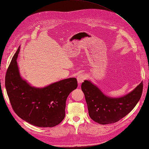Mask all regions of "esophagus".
I'll return each mask as SVG.
<instances>
[{
	"label": "esophagus",
	"mask_w": 149,
	"mask_h": 149,
	"mask_svg": "<svg viewBox=\"0 0 149 149\" xmlns=\"http://www.w3.org/2000/svg\"><path fill=\"white\" fill-rule=\"evenodd\" d=\"M85 79V76L83 74H81L77 76V80H78V85L79 86L81 84Z\"/></svg>",
	"instance_id": "34e87169"
}]
</instances>
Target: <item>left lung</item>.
<instances>
[{
  "label": "left lung",
  "instance_id": "1",
  "mask_svg": "<svg viewBox=\"0 0 149 149\" xmlns=\"http://www.w3.org/2000/svg\"><path fill=\"white\" fill-rule=\"evenodd\" d=\"M89 117L101 124L116 123L131 111L141 97L143 83L133 91L120 97L106 96L96 85L85 80L81 84Z\"/></svg>",
  "mask_w": 149,
  "mask_h": 149
}]
</instances>
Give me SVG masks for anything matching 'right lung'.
Wrapping results in <instances>:
<instances>
[{"instance_id":"obj_1","label":"right lung","mask_w":149,"mask_h":149,"mask_svg":"<svg viewBox=\"0 0 149 149\" xmlns=\"http://www.w3.org/2000/svg\"><path fill=\"white\" fill-rule=\"evenodd\" d=\"M13 56L6 75V88L13 110L21 119L40 127H52L63 120L66 101L77 88L75 78L65 79L44 88H35L20 76L17 59Z\"/></svg>"}]
</instances>
